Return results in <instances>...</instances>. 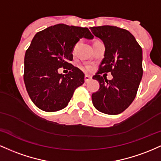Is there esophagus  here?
Here are the masks:
<instances>
[{
  "label": "esophagus",
  "instance_id": "esophagus-1",
  "mask_svg": "<svg viewBox=\"0 0 161 161\" xmlns=\"http://www.w3.org/2000/svg\"><path fill=\"white\" fill-rule=\"evenodd\" d=\"M91 80L92 77H90V75H85V77H84V80H85L86 83H89Z\"/></svg>",
  "mask_w": 161,
  "mask_h": 161
}]
</instances>
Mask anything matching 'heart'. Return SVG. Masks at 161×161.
<instances>
[{"label": "heart", "instance_id": "1", "mask_svg": "<svg viewBox=\"0 0 161 161\" xmlns=\"http://www.w3.org/2000/svg\"><path fill=\"white\" fill-rule=\"evenodd\" d=\"M84 69H85L86 71H90L92 70V67L90 65H86L85 67H84Z\"/></svg>", "mask_w": 161, "mask_h": 161}]
</instances>
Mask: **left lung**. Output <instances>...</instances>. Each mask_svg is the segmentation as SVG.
I'll list each match as a JSON object with an SVG mask.
<instances>
[{"mask_svg": "<svg viewBox=\"0 0 161 161\" xmlns=\"http://www.w3.org/2000/svg\"><path fill=\"white\" fill-rule=\"evenodd\" d=\"M90 30L105 46L104 58L93 77L100 83V89L92 94V102L101 113L119 114L135 100L142 80V49L134 36L124 29L102 26ZM105 72H111L114 78L103 79L101 74Z\"/></svg>", "mask_w": 161, "mask_h": 161, "instance_id": "8db88e82", "label": "left lung"}]
</instances>
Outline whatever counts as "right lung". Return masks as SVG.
<instances>
[{"mask_svg": "<svg viewBox=\"0 0 161 161\" xmlns=\"http://www.w3.org/2000/svg\"><path fill=\"white\" fill-rule=\"evenodd\" d=\"M81 38L92 39L93 36L86 27L57 24L37 32L32 39L25 54L23 79L27 93L39 109H64L76 88L84 83V74L70 63ZM61 66L69 70L68 74H58Z\"/></svg>", "mask_w": 161, "mask_h": 161, "instance_id": "obj_1", "label": "right lung"}]
</instances>
